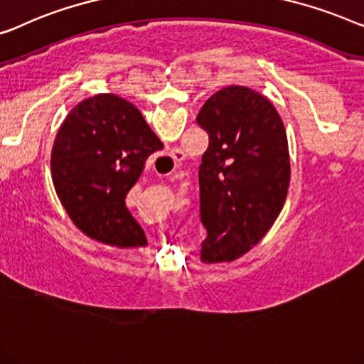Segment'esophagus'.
Masks as SVG:
<instances>
[{
	"mask_svg": "<svg viewBox=\"0 0 364 364\" xmlns=\"http://www.w3.org/2000/svg\"><path fill=\"white\" fill-rule=\"evenodd\" d=\"M171 157H172V161L176 162V166H177V164H181L183 159H186V154H183L181 149H172L171 151Z\"/></svg>",
	"mask_w": 364,
	"mask_h": 364,
	"instance_id": "esophagus-1",
	"label": "esophagus"
}]
</instances>
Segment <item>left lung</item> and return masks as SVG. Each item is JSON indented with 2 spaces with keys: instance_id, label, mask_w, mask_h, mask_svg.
<instances>
[{
  "instance_id": "1",
  "label": "left lung",
  "mask_w": 364,
  "mask_h": 364,
  "mask_svg": "<svg viewBox=\"0 0 364 364\" xmlns=\"http://www.w3.org/2000/svg\"><path fill=\"white\" fill-rule=\"evenodd\" d=\"M197 123L208 133L198 171L200 220L207 230L200 259L230 262L264 238L286 202V128L269 100L240 85L213 93Z\"/></svg>"
}]
</instances>
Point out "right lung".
<instances>
[{
    "mask_svg": "<svg viewBox=\"0 0 364 364\" xmlns=\"http://www.w3.org/2000/svg\"><path fill=\"white\" fill-rule=\"evenodd\" d=\"M162 147L128 100L100 93L78 103L62 123L50 154L57 197L77 228L105 245L144 246V231L124 198L147 157Z\"/></svg>",
    "mask_w": 364,
    "mask_h": 364,
    "instance_id": "obj_1",
    "label": "right lung"
}]
</instances>
